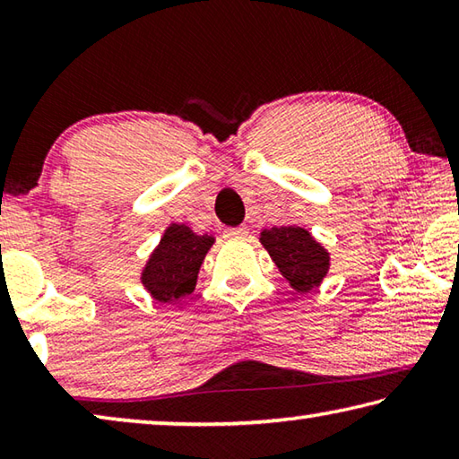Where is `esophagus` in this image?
<instances>
[{
  "label": "esophagus",
  "instance_id": "1",
  "mask_svg": "<svg viewBox=\"0 0 459 459\" xmlns=\"http://www.w3.org/2000/svg\"><path fill=\"white\" fill-rule=\"evenodd\" d=\"M247 235H248V229L247 227L229 229L227 232H224V237H227L229 240H243V238H247Z\"/></svg>",
  "mask_w": 459,
  "mask_h": 459
}]
</instances>
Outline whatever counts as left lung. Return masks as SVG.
<instances>
[{
	"label": "left lung",
	"mask_w": 459,
	"mask_h": 459,
	"mask_svg": "<svg viewBox=\"0 0 459 459\" xmlns=\"http://www.w3.org/2000/svg\"><path fill=\"white\" fill-rule=\"evenodd\" d=\"M259 240L295 291L314 290L328 273L330 253L306 229H265Z\"/></svg>",
	"instance_id": "8db88e82"
}]
</instances>
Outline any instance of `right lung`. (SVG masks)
Instances as JSON below:
<instances>
[{
  "instance_id": "add662e5",
  "label": "right lung",
  "mask_w": 459,
  "mask_h": 459,
  "mask_svg": "<svg viewBox=\"0 0 459 459\" xmlns=\"http://www.w3.org/2000/svg\"><path fill=\"white\" fill-rule=\"evenodd\" d=\"M214 237L196 235L186 224L168 227L142 271V283L155 301L174 304L196 287L198 271Z\"/></svg>"
}]
</instances>
